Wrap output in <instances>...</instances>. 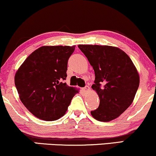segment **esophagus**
<instances>
[{
  "instance_id": "esophagus-1",
  "label": "esophagus",
  "mask_w": 156,
  "mask_h": 156,
  "mask_svg": "<svg viewBox=\"0 0 156 156\" xmlns=\"http://www.w3.org/2000/svg\"><path fill=\"white\" fill-rule=\"evenodd\" d=\"M83 91H84V92H87V91H90V88H89V86H85V87H84L83 89Z\"/></svg>"
}]
</instances>
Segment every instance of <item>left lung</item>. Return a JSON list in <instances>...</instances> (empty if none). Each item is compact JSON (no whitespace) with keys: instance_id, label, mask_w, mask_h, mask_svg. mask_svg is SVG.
Here are the masks:
<instances>
[{"instance_id":"8db88e82","label":"left lung","mask_w":156,"mask_h":156,"mask_svg":"<svg viewBox=\"0 0 156 156\" xmlns=\"http://www.w3.org/2000/svg\"><path fill=\"white\" fill-rule=\"evenodd\" d=\"M95 73L91 88L99 98V108L91 114L99 121L117 119L132 105L140 85V75L130 57L111 46L78 45ZM103 85L101 87V84Z\"/></svg>"}]
</instances>
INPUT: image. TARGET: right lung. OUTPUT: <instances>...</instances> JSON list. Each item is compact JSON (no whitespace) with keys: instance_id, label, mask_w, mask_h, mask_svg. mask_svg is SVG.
<instances>
[{"instance_id":"right-lung-1","label":"right lung","mask_w":156,"mask_h":156,"mask_svg":"<svg viewBox=\"0 0 156 156\" xmlns=\"http://www.w3.org/2000/svg\"><path fill=\"white\" fill-rule=\"evenodd\" d=\"M76 46H44L24 61L14 76L22 104L37 119L56 121L66 112L78 89L62 80Z\"/></svg>"}]
</instances>
